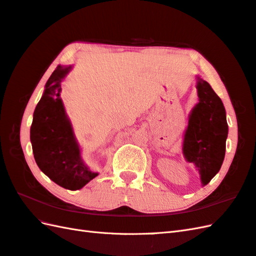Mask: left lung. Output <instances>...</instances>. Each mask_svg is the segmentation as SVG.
Wrapping results in <instances>:
<instances>
[{
  "label": "left lung",
  "instance_id": "1",
  "mask_svg": "<svg viewBox=\"0 0 256 256\" xmlns=\"http://www.w3.org/2000/svg\"><path fill=\"white\" fill-rule=\"evenodd\" d=\"M198 102L188 114L182 152L188 162L198 169L203 186L222 168L228 138V123L222 99L210 85L196 76Z\"/></svg>",
  "mask_w": 256,
  "mask_h": 256
}]
</instances>
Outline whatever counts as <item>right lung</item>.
<instances>
[{
	"mask_svg": "<svg viewBox=\"0 0 256 256\" xmlns=\"http://www.w3.org/2000/svg\"><path fill=\"white\" fill-rule=\"evenodd\" d=\"M72 68L73 65H58L48 80L34 112L30 142L39 169L58 186L76 191L99 174L89 169L82 160L61 99V82Z\"/></svg>",
	"mask_w": 256,
	"mask_h": 256,
	"instance_id": "right-lung-1",
	"label": "right lung"
}]
</instances>
